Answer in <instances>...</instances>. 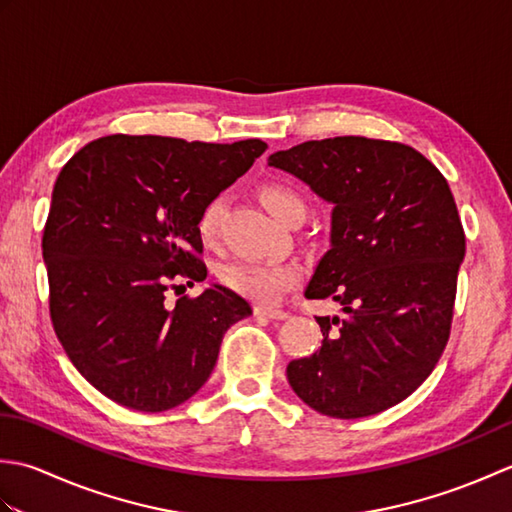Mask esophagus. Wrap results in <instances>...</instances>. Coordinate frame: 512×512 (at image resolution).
Segmentation results:
<instances>
[{"instance_id": "34e87169", "label": "esophagus", "mask_w": 512, "mask_h": 512, "mask_svg": "<svg viewBox=\"0 0 512 512\" xmlns=\"http://www.w3.org/2000/svg\"><path fill=\"white\" fill-rule=\"evenodd\" d=\"M255 314L257 317H266V319H286L288 314L284 310H277V308H268V306H255Z\"/></svg>"}]
</instances>
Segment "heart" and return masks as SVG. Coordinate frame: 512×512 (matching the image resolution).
<instances>
[{
	"label": "heart",
	"instance_id": "1",
	"mask_svg": "<svg viewBox=\"0 0 512 512\" xmlns=\"http://www.w3.org/2000/svg\"><path fill=\"white\" fill-rule=\"evenodd\" d=\"M266 209L273 213L279 222L297 226L308 213V204L301 195L281 182H268L259 191ZM226 211V195H215L204 204L198 217V233L204 244H213L220 235L222 217ZM297 268L288 264H264V262H233L220 268V281L239 295L273 303L284 292L297 284Z\"/></svg>",
	"mask_w": 512,
	"mask_h": 512
}]
</instances>
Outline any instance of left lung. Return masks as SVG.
<instances>
[{
	"label": "left lung",
	"instance_id": "obj_1",
	"mask_svg": "<svg viewBox=\"0 0 512 512\" xmlns=\"http://www.w3.org/2000/svg\"><path fill=\"white\" fill-rule=\"evenodd\" d=\"M334 204L330 250L306 299L323 341L286 367L295 394L330 418H365L411 396L447 347L466 237L447 178L409 145L365 136L308 140L268 158Z\"/></svg>",
	"mask_w": 512,
	"mask_h": 512
}]
</instances>
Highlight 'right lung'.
<instances>
[{
    "instance_id": "obj_1",
    "label": "right lung",
    "mask_w": 512,
    "mask_h": 512,
    "mask_svg": "<svg viewBox=\"0 0 512 512\" xmlns=\"http://www.w3.org/2000/svg\"><path fill=\"white\" fill-rule=\"evenodd\" d=\"M268 149L114 134L65 162L43 226L54 334L79 374L136 411L182 405L211 376L226 330L253 314L224 286L169 306L206 279L198 217Z\"/></svg>"
}]
</instances>
